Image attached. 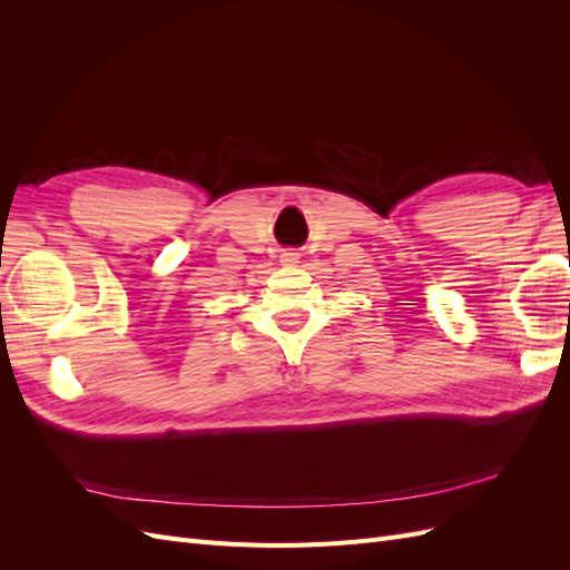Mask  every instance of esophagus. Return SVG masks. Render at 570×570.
<instances>
[{
	"mask_svg": "<svg viewBox=\"0 0 570 570\" xmlns=\"http://www.w3.org/2000/svg\"><path fill=\"white\" fill-rule=\"evenodd\" d=\"M281 262L283 264H299V252L297 249H285L281 254Z\"/></svg>",
	"mask_w": 570,
	"mask_h": 570,
	"instance_id": "esophagus-1",
	"label": "esophagus"
}]
</instances>
